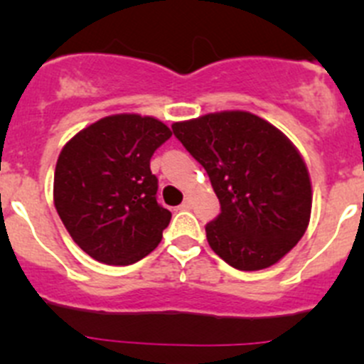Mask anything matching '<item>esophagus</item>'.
<instances>
[{"label":"esophagus","mask_w":364,"mask_h":364,"mask_svg":"<svg viewBox=\"0 0 364 364\" xmlns=\"http://www.w3.org/2000/svg\"><path fill=\"white\" fill-rule=\"evenodd\" d=\"M192 208V199H190V197H186L185 200H183V204L179 205V209H183V211H186V209H190Z\"/></svg>","instance_id":"esophagus-1"}]
</instances>
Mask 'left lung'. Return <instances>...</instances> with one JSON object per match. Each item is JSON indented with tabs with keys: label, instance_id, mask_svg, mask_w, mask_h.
Wrapping results in <instances>:
<instances>
[{
	"label": "left lung",
	"instance_id": "8db88e82",
	"mask_svg": "<svg viewBox=\"0 0 364 364\" xmlns=\"http://www.w3.org/2000/svg\"><path fill=\"white\" fill-rule=\"evenodd\" d=\"M205 168L220 213L209 247L229 266L259 271L296 247L310 222L311 183L296 146L252 112L223 111L172 124Z\"/></svg>",
	"mask_w": 364,
	"mask_h": 364
}]
</instances>
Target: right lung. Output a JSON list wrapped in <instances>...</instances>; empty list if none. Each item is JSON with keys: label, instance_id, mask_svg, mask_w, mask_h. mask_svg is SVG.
<instances>
[{"label": "right lung", "instance_id": "add662e5", "mask_svg": "<svg viewBox=\"0 0 364 364\" xmlns=\"http://www.w3.org/2000/svg\"><path fill=\"white\" fill-rule=\"evenodd\" d=\"M171 135L151 116L114 114L61 149L54 205L72 240L98 262L128 266L159 247L172 215L156 203L149 160Z\"/></svg>", "mask_w": 364, "mask_h": 364}]
</instances>
